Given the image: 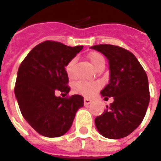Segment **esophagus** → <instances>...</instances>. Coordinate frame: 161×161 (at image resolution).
Listing matches in <instances>:
<instances>
[{"label":"esophagus","instance_id":"34e87169","mask_svg":"<svg viewBox=\"0 0 161 161\" xmlns=\"http://www.w3.org/2000/svg\"><path fill=\"white\" fill-rule=\"evenodd\" d=\"M92 103V100L89 98H84V105H89Z\"/></svg>","mask_w":161,"mask_h":161}]
</instances>
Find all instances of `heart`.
Listing matches in <instances>:
<instances>
[{"label": "heart", "mask_w": 161, "mask_h": 161, "mask_svg": "<svg viewBox=\"0 0 161 161\" xmlns=\"http://www.w3.org/2000/svg\"><path fill=\"white\" fill-rule=\"evenodd\" d=\"M90 64L94 70H97L100 66L105 65V58L100 53L92 52L88 56ZM75 59H72L66 66V72L68 77H72V70ZM100 88V83L99 82H86V81H78L74 83L73 89L77 93L85 96H91Z\"/></svg>", "instance_id": "obj_1"}]
</instances>
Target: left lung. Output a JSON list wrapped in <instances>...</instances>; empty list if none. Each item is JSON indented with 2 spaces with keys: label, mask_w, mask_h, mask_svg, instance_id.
I'll return each instance as SVG.
<instances>
[{
  "label": "left lung",
  "mask_w": 161,
  "mask_h": 161,
  "mask_svg": "<svg viewBox=\"0 0 161 161\" xmlns=\"http://www.w3.org/2000/svg\"><path fill=\"white\" fill-rule=\"evenodd\" d=\"M92 49L100 51L110 65V82L100 94L114 101L94 122L105 138L127 137L140 125L149 103V81L136 56L127 50L112 45H99Z\"/></svg>",
  "instance_id": "obj_1"
}]
</instances>
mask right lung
Returning a JSON list of instances; mask_svg holds the SVG:
<instances>
[{
  "instance_id": "add662e5",
  "label": "right lung",
  "mask_w": 161,
  "mask_h": 161,
  "mask_svg": "<svg viewBox=\"0 0 161 161\" xmlns=\"http://www.w3.org/2000/svg\"><path fill=\"white\" fill-rule=\"evenodd\" d=\"M83 47L44 41L28 54L18 68L14 92L21 113L42 136L64 135L72 127L76 112L83 106V97L79 94L56 96L57 91L69 93L66 66Z\"/></svg>"
}]
</instances>
